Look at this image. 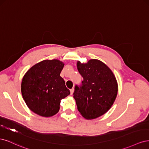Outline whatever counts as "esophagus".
<instances>
[{
  "instance_id": "esophagus-1",
  "label": "esophagus",
  "mask_w": 149,
  "mask_h": 149,
  "mask_svg": "<svg viewBox=\"0 0 149 149\" xmlns=\"http://www.w3.org/2000/svg\"><path fill=\"white\" fill-rule=\"evenodd\" d=\"M73 92H74V88H72V89H70V93H71V94H73Z\"/></svg>"
}]
</instances>
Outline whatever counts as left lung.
I'll return each instance as SVG.
<instances>
[{
	"label": "left lung",
	"instance_id": "1",
	"mask_svg": "<svg viewBox=\"0 0 149 149\" xmlns=\"http://www.w3.org/2000/svg\"><path fill=\"white\" fill-rule=\"evenodd\" d=\"M78 70L83 80L76 85L73 97L78 110L85 119L98 118L109 110L116 100L118 83L112 71L97 60L87 63H77Z\"/></svg>",
	"mask_w": 149,
	"mask_h": 149
}]
</instances>
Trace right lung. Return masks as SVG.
Listing matches in <instances>:
<instances>
[{"label":"right lung","instance_id":"add662e5","mask_svg":"<svg viewBox=\"0 0 149 149\" xmlns=\"http://www.w3.org/2000/svg\"><path fill=\"white\" fill-rule=\"evenodd\" d=\"M63 66V63L58 60H43L25 73L21 91L31 111L43 117L52 116L59 111L61 100L70 94L60 76Z\"/></svg>","mask_w":149,"mask_h":149}]
</instances>
